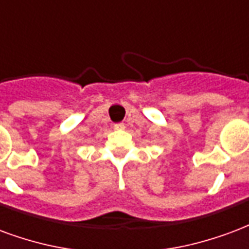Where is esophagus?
<instances>
[{"label":"esophagus","instance_id":"obj_1","mask_svg":"<svg viewBox=\"0 0 249 249\" xmlns=\"http://www.w3.org/2000/svg\"><path fill=\"white\" fill-rule=\"evenodd\" d=\"M114 128H115V130H123V128H124V123H115V124H114Z\"/></svg>","mask_w":249,"mask_h":249}]
</instances>
